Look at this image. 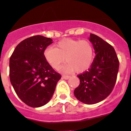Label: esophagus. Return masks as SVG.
Returning <instances> with one entry per match:
<instances>
[{"label":"esophagus","mask_w":131,"mask_h":131,"mask_svg":"<svg viewBox=\"0 0 131 131\" xmlns=\"http://www.w3.org/2000/svg\"><path fill=\"white\" fill-rule=\"evenodd\" d=\"M62 78L64 79H68L70 78V76L69 75H63L62 76Z\"/></svg>","instance_id":"34e87169"}]
</instances>
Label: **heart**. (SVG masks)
I'll return each instance as SVG.
<instances>
[{
  "label": "heart",
  "mask_w": 131,
  "mask_h": 131,
  "mask_svg": "<svg viewBox=\"0 0 131 131\" xmlns=\"http://www.w3.org/2000/svg\"><path fill=\"white\" fill-rule=\"evenodd\" d=\"M43 56L53 69H58L67 60V63L61 68V71L65 73L75 71L83 73L93 62L94 50L88 40L66 38L58 41L55 48H46L43 51Z\"/></svg>",
  "instance_id": "obj_1"
}]
</instances>
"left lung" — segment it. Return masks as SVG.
I'll return each mask as SVG.
<instances>
[{
  "instance_id": "obj_1",
  "label": "left lung",
  "mask_w": 131,
  "mask_h": 131,
  "mask_svg": "<svg viewBox=\"0 0 131 131\" xmlns=\"http://www.w3.org/2000/svg\"><path fill=\"white\" fill-rule=\"evenodd\" d=\"M95 54L88 71L78 75L80 84L74 91L77 100L87 104H94L110 95L115 85L119 60L115 50L99 36L90 34Z\"/></svg>"
}]
</instances>
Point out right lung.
Masks as SVG:
<instances>
[{"label":"right lung","instance_id":"right-lung-1","mask_svg":"<svg viewBox=\"0 0 131 131\" xmlns=\"http://www.w3.org/2000/svg\"><path fill=\"white\" fill-rule=\"evenodd\" d=\"M52 43L51 38L34 36L21 41L9 60L10 83L18 97L27 106L38 108L47 104L61 75L43 56Z\"/></svg>","mask_w":131,"mask_h":131}]
</instances>
